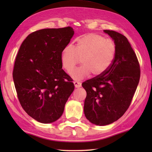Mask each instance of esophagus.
Here are the masks:
<instances>
[{
	"label": "esophagus",
	"instance_id": "34e87169",
	"mask_svg": "<svg viewBox=\"0 0 152 152\" xmlns=\"http://www.w3.org/2000/svg\"><path fill=\"white\" fill-rule=\"evenodd\" d=\"M74 86H75L76 88H80V87H81V86H82L80 82H79L78 81H74Z\"/></svg>",
	"mask_w": 152,
	"mask_h": 152
}]
</instances>
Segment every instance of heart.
Masks as SVG:
<instances>
[{"label":"heart","instance_id":"b5f03b06","mask_svg":"<svg viewBox=\"0 0 152 152\" xmlns=\"http://www.w3.org/2000/svg\"><path fill=\"white\" fill-rule=\"evenodd\" d=\"M116 46L112 40L97 33H90L78 40L76 47L68 44L61 53L63 68L70 74L81 58L82 65L71 74L74 79L86 78L92 74L99 76L106 72L114 61Z\"/></svg>","mask_w":152,"mask_h":152}]
</instances>
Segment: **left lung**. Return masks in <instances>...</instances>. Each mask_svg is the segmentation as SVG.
Here are the masks:
<instances>
[{"instance_id": "8db88e82", "label": "left lung", "mask_w": 152, "mask_h": 152, "mask_svg": "<svg viewBox=\"0 0 152 152\" xmlns=\"http://www.w3.org/2000/svg\"><path fill=\"white\" fill-rule=\"evenodd\" d=\"M116 46L114 61L106 72L83 82L86 91L84 112L96 125L116 121L128 109L140 78V66L127 37L112 30H104Z\"/></svg>"}]
</instances>
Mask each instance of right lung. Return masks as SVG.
I'll list each match as a JSON object with an SVG mask.
<instances>
[{
	"label": "right lung",
	"mask_w": 152,
	"mask_h": 152,
	"mask_svg": "<svg viewBox=\"0 0 152 152\" xmlns=\"http://www.w3.org/2000/svg\"><path fill=\"white\" fill-rule=\"evenodd\" d=\"M74 34L71 27L43 29L31 33L18 51L12 77L20 104L42 123L56 121L74 89L62 70L61 53Z\"/></svg>",
	"instance_id": "right-lung-1"
}]
</instances>
